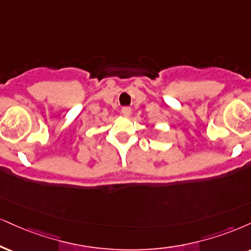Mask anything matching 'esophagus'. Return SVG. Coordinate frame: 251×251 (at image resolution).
Here are the masks:
<instances>
[{
	"label": "esophagus",
	"mask_w": 251,
	"mask_h": 251,
	"mask_svg": "<svg viewBox=\"0 0 251 251\" xmlns=\"http://www.w3.org/2000/svg\"><path fill=\"white\" fill-rule=\"evenodd\" d=\"M131 112H132L131 107H128V106H125V107H123V108H122V113H123L124 116H125V117H128L129 114H131Z\"/></svg>",
	"instance_id": "obj_1"
}]
</instances>
